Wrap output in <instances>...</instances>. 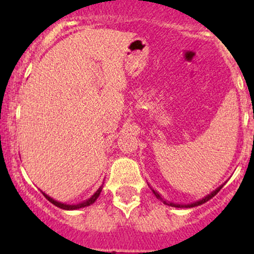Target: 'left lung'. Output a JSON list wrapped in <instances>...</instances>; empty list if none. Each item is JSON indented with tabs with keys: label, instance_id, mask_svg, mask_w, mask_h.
Here are the masks:
<instances>
[{
	"label": "left lung",
	"instance_id": "8db88e82",
	"mask_svg": "<svg viewBox=\"0 0 254 254\" xmlns=\"http://www.w3.org/2000/svg\"><path fill=\"white\" fill-rule=\"evenodd\" d=\"M221 188H222V186H221ZM221 188H218V189H216V190H215L214 192H211L210 194H208V196H206L205 198H203V199H200V200H198V202H196V203H193V204H188V205H180V204H174V203H167L166 202V200H164L162 199L161 197H160V194L157 193V192H155L153 190V192H154V194H155V196L159 198V199H161L162 202H164L165 204H167V205H171V206H176V208H192V206H197V205H200V204H203V203H205V202H208L209 199H211L212 197L215 196V194L217 193L218 191L221 190Z\"/></svg>",
	"mask_w": 254,
	"mask_h": 254
}]
</instances>
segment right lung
Masks as SVG:
<instances>
[{"instance_id": "right-lung-1", "label": "right lung", "mask_w": 254, "mask_h": 254, "mask_svg": "<svg viewBox=\"0 0 254 254\" xmlns=\"http://www.w3.org/2000/svg\"><path fill=\"white\" fill-rule=\"evenodd\" d=\"M101 190H103V188L99 189V190H98L97 192H95V193L93 194V196L90 197L88 200H86V202H83V203L76 204V205H69V204H63V203H60V202H57V200L52 199V198H51V197H49L48 194H45V193H43V194H44V196H45V198H46V199L49 200V202H51L52 204H54V205L58 206V208L64 209V210H75V209L84 208V206H88V205H90V204L94 203L95 200H97V198H98L99 196H100V192H101Z\"/></svg>"}]
</instances>
